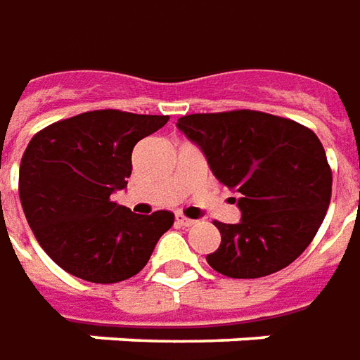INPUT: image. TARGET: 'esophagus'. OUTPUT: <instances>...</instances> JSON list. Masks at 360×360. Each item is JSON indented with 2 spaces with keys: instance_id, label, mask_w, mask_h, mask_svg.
Here are the masks:
<instances>
[{
  "instance_id": "esophagus-1",
  "label": "esophagus",
  "mask_w": 360,
  "mask_h": 360,
  "mask_svg": "<svg viewBox=\"0 0 360 360\" xmlns=\"http://www.w3.org/2000/svg\"><path fill=\"white\" fill-rule=\"evenodd\" d=\"M175 221H177L179 226H193V224H195V221L189 219V217H185V214H177V217H175Z\"/></svg>"
}]
</instances>
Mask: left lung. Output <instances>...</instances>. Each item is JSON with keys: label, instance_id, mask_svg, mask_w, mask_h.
<instances>
[{"label": "left lung", "instance_id": "8db88e82", "mask_svg": "<svg viewBox=\"0 0 360 360\" xmlns=\"http://www.w3.org/2000/svg\"><path fill=\"white\" fill-rule=\"evenodd\" d=\"M177 128L202 149L214 177L240 195V222L214 221L221 246L207 256L212 270L250 280L290 266L331 202L333 173L319 138L258 110L189 114Z\"/></svg>", "mask_w": 360, "mask_h": 360}]
</instances>
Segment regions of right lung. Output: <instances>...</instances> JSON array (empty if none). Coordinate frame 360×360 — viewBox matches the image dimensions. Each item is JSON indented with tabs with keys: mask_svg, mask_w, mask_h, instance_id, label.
<instances>
[{
	"mask_svg": "<svg viewBox=\"0 0 360 360\" xmlns=\"http://www.w3.org/2000/svg\"><path fill=\"white\" fill-rule=\"evenodd\" d=\"M169 116L92 110L37 131L19 167V199L41 248L92 283L128 280L148 264L175 214H136L110 199L131 175V151Z\"/></svg>",
	"mask_w": 360,
	"mask_h": 360,
	"instance_id": "add662e5",
	"label": "right lung"
}]
</instances>
